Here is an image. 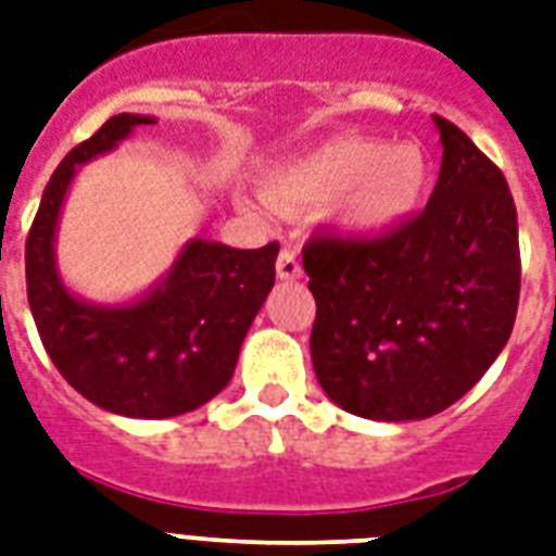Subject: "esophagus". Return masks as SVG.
I'll use <instances>...</instances> for the list:
<instances>
[{
	"label": "esophagus",
	"mask_w": 556,
	"mask_h": 556,
	"mask_svg": "<svg viewBox=\"0 0 556 556\" xmlns=\"http://www.w3.org/2000/svg\"><path fill=\"white\" fill-rule=\"evenodd\" d=\"M303 268H300V260H296L294 250H282L277 256V277L279 279H300Z\"/></svg>",
	"instance_id": "esophagus-1"
}]
</instances>
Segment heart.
<instances>
[{
	"instance_id": "b5f03b06",
	"label": "heart",
	"mask_w": 556,
	"mask_h": 556,
	"mask_svg": "<svg viewBox=\"0 0 556 556\" xmlns=\"http://www.w3.org/2000/svg\"><path fill=\"white\" fill-rule=\"evenodd\" d=\"M429 189V160L414 142L341 137L296 156L265 180V198L279 212L332 206L350 232L379 236L408 222Z\"/></svg>"
}]
</instances>
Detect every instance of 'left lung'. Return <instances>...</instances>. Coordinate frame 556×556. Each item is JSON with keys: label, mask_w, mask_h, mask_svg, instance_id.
<instances>
[{"label": "left lung", "mask_w": 556, "mask_h": 556, "mask_svg": "<svg viewBox=\"0 0 556 556\" xmlns=\"http://www.w3.org/2000/svg\"><path fill=\"white\" fill-rule=\"evenodd\" d=\"M443 163L429 206L379 236L317 232L303 248L326 396L384 422L434 417L476 384L514 332L519 224L502 168L434 116Z\"/></svg>", "instance_id": "obj_1"}]
</instances>
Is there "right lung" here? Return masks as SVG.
<instances>
[{
    "instance_id": "add662e5",
    "label": "right lung",
    "mask_w": 556,
    "mask_h": 556,
    "mask_svg": "<svg viewBox=\"0 0 556 556\" xmlns=\"http://www.w3.org/2000/svg\"><path fill=\"white\" fill-rule=\"evenodd\" d=\"M139 125L154 118H108L54 168L25 239V288L46 353L80 396L122 417L165 419L201 408L227 388L241 341L274 288L279 244L236 250L194 239L163 286L134 306L75 300L52 253L63 194L75 165L116 148Z\"/></svg>"
}]
</instances>
